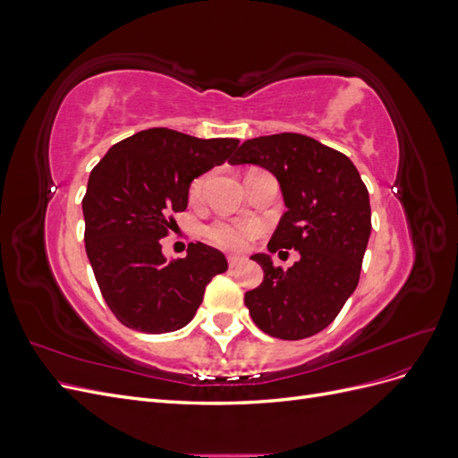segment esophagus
<instances>
[{
  "mask_svg": "<svg viewBox=\"0 0 458 458\" xmlns=\"http://www.w3.org/2000/svg\"><path fill=\"white\" fill-rule=\"evenodd\" d=\"M227 263H229V267H231V269H234V267L242 266V263H244V258H242V256H227Z\"/></svg>",
  "mask_w": 458,
  "mask_h": 458,
  "instance_id": "34e87169",
  "label": "esophagus"
}]
</instances>
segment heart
<instances>
[{
  "instance_id": "1",
  "label": "heart",
  "mask_w": 458,
  "mask_h": 458,
  "mask_svg": "<svg viewBox=\"0 0 458 458\" xmlns=\"http://www.w3.org/2000/svg\"><path fill=\"white\" fill-rule=\"evenodd\" d=\"M208 177L210 175L202 174L197 179H192V183L189 185V199L192 202L202 199ZM258 233H259V225L256 221L216 219L206 227V239L212 244H216L217 248H224V250H242V248L250 242Z\"/></svg>"
}]
</instances>
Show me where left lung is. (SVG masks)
I'll return each mask as SVG.
<instances>
[{
	"label": "left lung",
	"mask_w": 458,
	"mask_h": 458,
	"mask_svg": "<svg viewBox=\"0 0 458 458\" xmlns=\"http://www.w3.org/2000/svg\"><path fill=\"white\" fill-rule=\"evenodd\" d=\"M229 164H256L281 183L284 206L269 252L296 250L283 271L271 256L254 254L263 283L244 294L252 321L266 335L301 340L335 321L357 288L370 237L369 191L340 150L301 133L244 141Z\"/></svg>",
	"instance_id": "8db88e82"
}]
</instances>
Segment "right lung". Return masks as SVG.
Segmentation results:
<instances>
[{
  "mask_svg": "<svg viewBox=\"0 0 458 458\" xmlns=\"http://www.w3.org/2000/svg\"><path fill=\"white\" fill-rule=\"evenodd\" d=\"M239 140H199L150 128L116 143L89 174L81 210L86 252L108 310L122 325L164 335L183 328L227 259L202 242L165 261L160 239L183 212L195 177L224 164Z\"/></svg>",
  "mask_w": 458,
  "mask_h": 458,
  "instance_id": "add662e5",
  "label": "right lung"
}]
</instances>
